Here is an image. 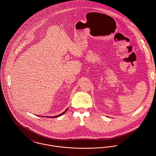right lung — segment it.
<instances>
[{
  "label": "right lung",
  "mask_w": 156,
  "mask_h": 156,
  "mask_svg": "<svg viewBox=\"0 0 156 156\" xmlns=\"http://www.w3.org/2000/svg\"><path fill=\"white\" fill-rule=\"evenodd\" d=\"M67 110H68V109H67L63 113H61V114H59V115H56V116H47L48 118L49 117V118H57V117H59V116H61V115H62L63 114H64L67 111Z\"/></svg>",
  "instance_id": "obj_1"
}]
</instances>
